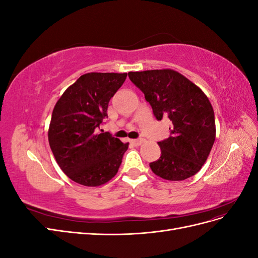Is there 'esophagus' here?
Here are the masks:
<instances>
[{
  "mask_svg": "<svg viewBox=\"0 0 258 258\" xmlns=\"http://www.w3.org/2000/svg\"><path fill=\"white\" fill-rule=\"evenodd\" d=\"M131 144L135 146H140L143 143V139H137V140H131Z\"/></svg>",
  "mask_w": 258,
  "mask_h": 258,
  "instance_id": "obj_1",
  "label": "esophagus"
}]
</instances>
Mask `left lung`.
<instances>
[{"label": "left lung", "instance_id": "obj_1", "mask_svg": "<svg viewBox=\"0 0 258 258\" xmlns=\"http://www.w3.org/2000/svg\"><path fill=\"white\" fill-rule=\"evenodd\" d=\"M156 118L172 122L171 136L158 142L161 156L150 163L153 172L168 181H183L204 166L215 141L214 111L197 85L174 70L129 72Z\"/></svg>", "mask_w": 258, "mask_h": 258}]
</instances>
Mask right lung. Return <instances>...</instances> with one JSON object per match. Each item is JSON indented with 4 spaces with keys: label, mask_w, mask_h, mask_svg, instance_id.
<instances>
[{
    "label": "right lung",
    "mask_w": 258,
    "mask_h": 258,
    "mask_svg": "<svg viewBox=\"0 0 258 258\" xmlns=\"http://www.w3.org/2000/svg\"><path fill=\"white\" fill-rule=\"evenodd\" d=\"M127 73H87L63 92L53 107L48 129L51 152L61 170L84 186L112 179L128 150L110 132L98 134L107 106Z\"/></svg>",
    "instance_id": "obj_1"
}]
</instances>
